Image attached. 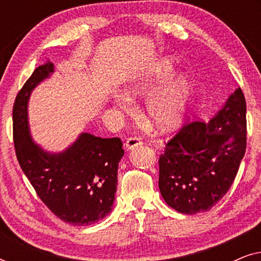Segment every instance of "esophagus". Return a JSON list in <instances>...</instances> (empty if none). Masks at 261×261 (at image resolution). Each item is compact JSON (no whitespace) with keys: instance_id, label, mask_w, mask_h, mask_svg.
<instances>
[{"instance_id":"obj_1","label":"esophagus","mask_w":261,"mask_h":261,"mask_svg":"<svg viewBox=\"0 0 261 261\" xmlns=\"http://www.w3.org/2000/svg\"><path fill=\"white\" fill-rule=\"evenodd\" d=\"M141 141H140V138H137V137H130L127 139L126 144H124V147L127 149H132L134 147H137L138 145H140Z\"/></svg>"}]
</instances>
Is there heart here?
I'll return each mask as SVG.
<instances>
[{
  "label": "heart",
  "instance_id": "obj_1",
  "mask_svg": "<svg viewBox=\"0 0 261 261\" xmlns=\"http://www.w3.org/2000/svg\"><path fill=\"white\" fill-rule=\"evenodd\" d=\"M173 70V62L170 58L156 60L147 71L137 80L132 81L123 89L127 98L133 99L144 95L156 82L169 76ZM192 85L189 78L183 73L171 77L162 87L148 96L145 103V110L148 119L156 128L169 130L180 122L187 112L190 99ZM115 106L121 110L128 109V101L123 97L115 98Z\"/></svg>",
  "mask_w": 261,
  "mask_h": 261
}]
</instances>
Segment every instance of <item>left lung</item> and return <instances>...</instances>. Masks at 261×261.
Masks as SVG:
<instances>
[{
	"instance_id": "1",
	"label": "left lung",
	"mask_w": 261,
	"mask_h": 261,
	"mask_svg": "<svg viewBox=\"0 0 261 261\" xmlns=\"http://www.w3.org/2000/svg\"><path fill=\"white\" fill-rule=\"evenodd\" d=\"M246 101L238 88L209 122L185 123L159 158V190L177 212L212 209L229 190L246 152Z\"/></svg>"
}]
</instances>
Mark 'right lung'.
Here are the masks:
<instances>
[{"instance_id": "add662e5", "label": "right lung", "mask_w": 261, "mask_h": 261, "mask_svg": "<svg viewBox=\"0 0 261 261\" xmlns=\"http://www.w3.org/2000/svg\"><path fill=\"white\" fill-rule=\"evenodd\" d=\"M52 72L49 63L37 67L16 96L13 107L16 156L39 198L57 217L73 226H89L113 209L119 162L124 154L122 141L82 133L59 153L35 144L28 126V99Z\"/></svg>"}]
</instances>
